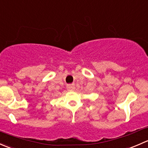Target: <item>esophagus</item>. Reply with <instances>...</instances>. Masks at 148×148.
I'll return each mask as SVG.
<instances>
[{
  "mask_svg": "<svg viewBox=\"0 0 148 148\" xmlns=\"http://www.w3.org/2000/svg\"><path fill=\"white\" fill-rule=\"evenodd\" d=\"M67 89L69 91H74L75 89V86L74 84H69L67 85Z\"/></svg>",
  "mask_w": 148,
  "mask_h": 148,
  "instance_id": "34e87169",
  "label": "esophagus"
}]
</instances>
